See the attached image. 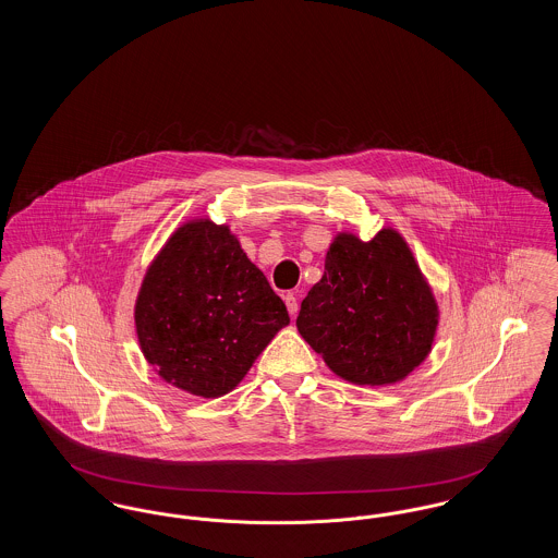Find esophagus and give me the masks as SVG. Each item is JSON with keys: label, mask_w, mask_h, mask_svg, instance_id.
<instances>
[{"label": "esophagus", "mask_w": 558, "mask_h": 558, "mask_svg": "<svg viewBox=\"0 0 558 558\" xmlns=\"http://www.w3.org/2000/svg\"><path fill=\"white\" fill-rule=\"evenodd\" d=\"M284 301H287L289 314L294 318V316L299 314V299H296V294H294V292H287V294H284Z\"/></svg>", "instance_id": "34e87169"}]
</instances>
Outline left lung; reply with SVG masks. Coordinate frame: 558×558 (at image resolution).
Returning <instances> with one entry per match:
<instances>
[{
  "mask_svg": "<svg viewBox=\"0 0 558 558\" xmlns=\"http://www.w3.org/2000/svg\"><path fill=\"white\" fill-rule=\"evenodd\" d=\"M439 305L410 244L385 226L372 240L339 232L324 276L301 301L299 335L353 385H396L433 349Z\"/></svg>",
  "mask_w": 558,
  "mask_h": 558,
  "instance_id": "left-lung-1",
  "label": "left lung"
}]
</instances>
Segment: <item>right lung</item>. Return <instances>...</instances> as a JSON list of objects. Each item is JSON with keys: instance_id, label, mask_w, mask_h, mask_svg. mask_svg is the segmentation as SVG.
Listing matches in <instances>:
<instances>
[{"instance_id": "obj_1", "label": "right lung", "mask_w": 558, "mask_h": 558, "mask_svg": "<svg viewBox=\"0 0 558 558\" xmlns=\"http://www.w3.org/2000/svg\"><path fill=\"white\" fill-rule=\"evenodd\" d=\"M133 319L153 371L205 399L236 389L291 322L230 226L209 217L187 219L160 246L142 278Z\"/></svg>"}]
</instances>
